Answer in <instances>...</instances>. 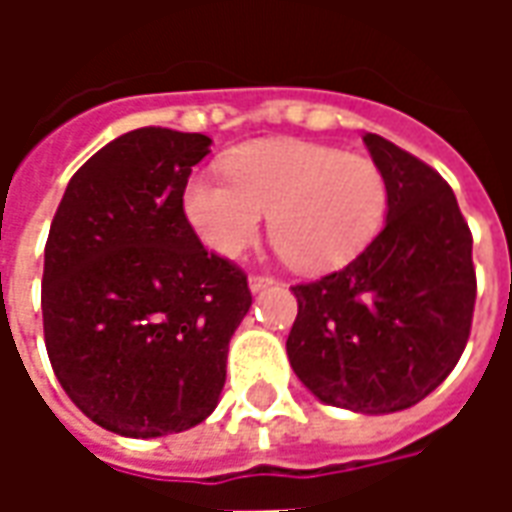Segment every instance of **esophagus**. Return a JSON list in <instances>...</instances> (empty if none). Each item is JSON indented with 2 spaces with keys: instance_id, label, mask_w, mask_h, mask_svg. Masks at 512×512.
<instances>
[{
  "instance_id": "esophagus-1",
  "label": "esophagus",
  "mask_w": 512,
  "mask_h": 512,
  "mask_svg": "<svg viewBox=\"0 0 512 512\" xmlns=\"http://www.w3.org/2000/svg\"><path fill=\"white\" fill-rule=\"evenodd\" d=\"M268 285H274V277H268V274H252V277H249V288H252V293L268 288Z\"/></svg>"
}]
</instances>
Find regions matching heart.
<instances>
[{"label":"heart","mask_w":512,"mask_h":512,"mask_svg":"<svg viewBox=\"0 0 512 512\" xmlns=\"http://www.w3.org/2000/svg\"><path fill=\"white\" fill-rule=\"evenodd\" d=\"M222 175H194L183 213L205 246L244 252L268 213V235L288 266L329 271L359 255L386 213V180L373 158L277 139L235 147Z\"/></svg>","instance_id":"heart-1"}]
</instances>
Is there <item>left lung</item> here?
Instances as JSON below:
<instances>
[{"mask_svg":"<svg viewBox=\"0 0 512 512\" xmlns=\"http://www.w3.org/2000/svg\"><path fill=\"white\" fill-rule=\"evenodd\" d=\"M365 145L384 172V230L362 255L293 285V373L337 408L389 414L428 397L458 365L472 332V230L450 183L378 134Z\"/></svg>","mask_w":512,"mask_h":512,"instance_id":"1","label":"left lung"}]
</instances>
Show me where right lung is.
Returning <instances> with one entry per match:
<instances>
[{
    "instance_id": "obj_1",
    "label": "right lung",
    "mask_w": 512,
    "mask_h": 512,
    "mask_svg": "<svg viewBox=\"0 0 512 512\" xmlns=\"http://www.w3.org/2000/svg\"><path fill=\"white\" fill-rule=\"evenodd\" d=\"M211 139L136 128L87 158L62 194L43 260L54 376L95 425L153 439L211 414L249 282L183 213Z\"/></svg>"
}]
</instances>
